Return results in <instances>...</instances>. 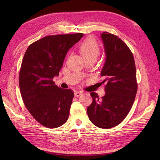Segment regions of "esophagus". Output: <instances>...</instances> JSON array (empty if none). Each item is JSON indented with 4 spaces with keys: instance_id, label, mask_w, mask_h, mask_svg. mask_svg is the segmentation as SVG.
Wrapping results in <instances>:
<instances>
[{
    "instance_id": "1",
    "label": "esophagus",
    "mask_w": 160,
    "mask_h": 160,
    "mask_svg": "<svg viewBox=\"0 0 160 160\" xmlns=\"http://www.w3.org/2000/svg\"><path fill=\"white\" fill-rule=\"evenodd\" d=\"M82 94V92L81 91H75L74 92V96L75 97H79Z\"/></svg>"
}]
</instances>
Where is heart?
Returning <instances> with one entry per match:
<instances>
[{"instance_id":"obj_1","label":"heart","mask_w":160,"mask_h":160,"mask_svg":"<svg viewBox=\"0 0 160 160\" xmlns=\"http://www.w3.org/2000/svg\"><path fill=\"white\" fill-rule=\"evenodd\" d=\"M80 52L85 60L89 58H97L100 54V48L97 42L91 38H88L83 41L80 47Z\"/></svg>"}]
</instances>
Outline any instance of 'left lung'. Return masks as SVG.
Masks as SVG:
<instances>
[{"label":"left lung","instance_id":"left-lung-1","mask_svg":"<svg viewBox=\"0 0 160 160\" xmlns=\"http://www.w3.org/2000/svg\"><path fill=\"white\" fill-rule=\"evenodd\" d=\"M106 61L100 75L106 83L104 97L95 92L87 112L91 122L100 128H110L120 124L130 111L138 90L134 58L128 47L118 37L104 32L100 35Z\"/></svg>","mask_w":160,"mask_h":160}]
</instances>
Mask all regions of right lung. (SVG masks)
I'll return each mask as SVG.
<instances>
[{
    "mask_svg": "<svg viewBox=\"0 0 160 160\" xmlns=\"http://www.w3.org/2000/svg\"><path fill=\"white\" fill-rule=\"evenodd\" d=\"M82 33L44 37L25 52L19 72L23 102L38 122L48 128L61 127L69 118L73 91L55 85L68 50L83 37Z\"/></svg>",
    "mask_w": 160,
    "mask_h": 160,
    "instance_id": "add662e5",
    "label": "right lung"
}]
</instances>
